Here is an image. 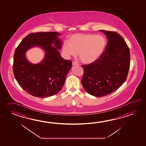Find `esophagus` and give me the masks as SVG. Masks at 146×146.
<instances>
[{
    "instance_id": "obj_1",
    "label": "esophagus",
    "mask_w": 146,
    "mask_h": 146,
    "mask_svg": "<svg viewBox=\"0 0 146 146\" xmlns=\"http://www.w3.org/2000/svg\"><path fill=\"white\" fill-rule=\"evenodd\" d=\"M79 63L76 62H72V65H79Z\"/></svg>"
}]
</instances>
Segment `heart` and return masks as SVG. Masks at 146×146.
Returning <instances> with one entry per match:
<instances>
[{
	"label": "heart",
	"instance_id": "obj_1",
	"mask_svg": "<svg viewBox=\"0 0 146 146\" xmlns=\"http://www.w3.org/2000/svg\"><path fill=\"white\" fill-rule=\"evenodd\" d=\"M68 42L62 45V51L67 56H76L84 64L96 62L106 49V40L101 35L76 34L70 37Z\"/></svg>",
	"mask_w": 146,
	"mask_h": 146
}]
</instances>
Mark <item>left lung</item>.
Returning a JSON list of instances; mask_svg holds the SVG:
<instances>
[{
    "label": "left lung",
    "instance_id": "1",
    "mask_svg": "<svg viewBox=\"0 0 146 146\" xmlns=\"http://www.w3.org/2000/svg\"><path fill=\"white\" fill-rule=\"evenodd\" d=\"M99 31L108 40L105 51L96 62L82 65V84L87 92L96 97L107 96L121 87L130 67L129 49L121 35L113 31Z\"/></svg>",
    "mask_w": 146,
    "mask_h": 146
}]
</instances>
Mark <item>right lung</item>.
Here are the masks:
<instances>
[{
  "instance_id": "add662e5",
  "label": "right lung",
  "mask_w": 146,
  "mask_h": 146,
  "mask_svg": "<svg viewBox=\"0 0 146 146\" xmlns=\"http://www.w3.org/2000/svg\"><path fill=\"white\" fill-rule=\"evenodd\" d=\"M60 35L57 32L32 33L16 48L13 64L15 77L20 86L33 96L55 95L62 89L72 68V61L62 58L58 50L62 47V42L57 37ZM34 46H40L46 52L44 59L37 64L29 62L25 57L26 52Z\"/></svg>"
}]
</instances>
